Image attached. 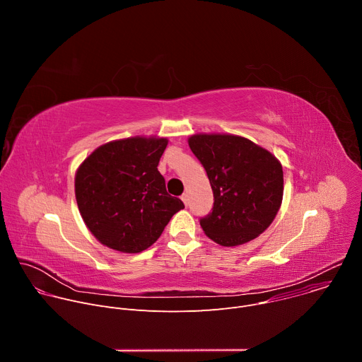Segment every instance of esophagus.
<instances>
[{"instance_id": "obj_1", "label": "esophagus", "mask_w": 362, "mask_h": 362, "mask_svg": "<svg viewBox=\"0 0 362 362\" xmlns=\"http://www.w3.org/2000/svg\"><path fill=\"white\" fill-rule=\"evenodd\" d=\"M180 199L185 202V204H187V200H189V199H187V194H186V193H183V194L180 196Z\"/></svg>"}]
</instances>
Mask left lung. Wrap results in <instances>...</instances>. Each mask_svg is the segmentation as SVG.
<instances>
[{
    "mask_svg": "<svg viewBox=\"0 0 362 362\" xmlns=\"http://www.w3.org/2000/svg\"><path fill=\"white\" fill-rule=\"evenodd\" d=\"M190 150L208 173L214 208L200 226L222 246L246 243L275 219L284 196V172L275 156L233 134H194Z\"/></svg>",
    "mask_w": 362,
    "mask_h": 362,
    "instance_id": "left-lung-1",
    "label": "left lung"
}]
</instances>
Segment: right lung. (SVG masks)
<instances>
[{
  "label": "right lung",
  "instance_id": "obj_1",
  "mask_svg": "<svg viewBox=\"0 0 362 362\" xmlns=\"http://www.w3.org/2000/svg\"><path fill=\"white\" fill-rule=\"evenodd\" d=\"M168 139L132 137L95 148L76 175V199L90 232L112 249L137 253L185 208L158 170Z\"/></svg>",
  "mask_w": 362,
  "mask_h": 362
}]
</instances>
